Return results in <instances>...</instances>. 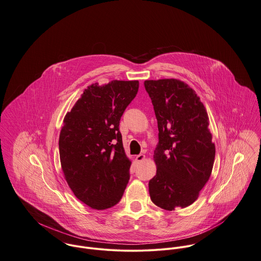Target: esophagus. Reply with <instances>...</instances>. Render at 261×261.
<instances>
[{"label": "esophagus", "mask_w": 261, "mask_h": 261, "mask_svg": "<svg viewBox=\"0 0 261 261\" xmlns=\"http://www.w3.org/2000/svg\"><path fill=\"white\" fill-rule=\"evenodd\" d=\"M145 159V155L144 154H139V155H137L136 157H135V160L137 161V162H142L143 160Z\"/></svg>", "instance_id": "1"}]
</instances>
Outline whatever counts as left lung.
I'll use <instances>...</instances> for the list:
<instances>
[{"label": "left lung", "mask_w": 261, "mask_h": 261, "mask_svg": "<svg viewBox=\"0 0 261 261\" xmlns=\"http://www.w3.org/2000/svg\"><path fill=\"white\" fill-rule=\"evenodd\" d=\"M158 124L156 175L149 181L155 205L172 211L194 202L208 181L215 145L205 107L195 91L176 79L147 80Z\"/></svg>", "instance_id": "1"}]
</instances>
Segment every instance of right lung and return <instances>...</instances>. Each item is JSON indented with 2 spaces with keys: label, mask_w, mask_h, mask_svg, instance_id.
I'll return each instance as SVG.
<instances>
[{
  "label": "right lung",
  "mask_w": 261,
  "mask_h": 261,
  "mask_svg": "<svg viewBox=\"0 0 261 261\" xmlns=\"http://www.w3.org/2000/svg\"><path fill=\"white\" fill-rule=\"evenodd\" d=\"M138 88V81L92 84L64 118L59 138L62 170L75 196L93 209L116 205L129 181L131 161L119 124Z\"/></svg>",
  "instance_id": "obj_1"
}]
</instances>
